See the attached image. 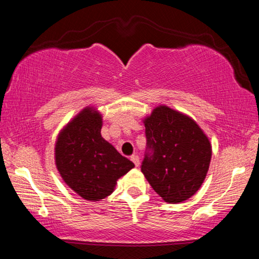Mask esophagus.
<instances>
[{"label": "esophagus", "mask_w": 259, "mask_h": 259, "mask_svg": "<svg viewBox=\"0 0 259 259\" xmlns=\"http://www.w3.org/2000/svg\"><path fill=\"white\" fill-rule=\"evenodd\" d=\"M130 160L134 162L136 166H139V156L138 155H131Z\"/></svg>", "instance_id": "obj_1"}]
</instances>
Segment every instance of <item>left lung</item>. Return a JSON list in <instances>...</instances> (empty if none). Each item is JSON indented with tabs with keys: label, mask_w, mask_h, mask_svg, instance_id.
<instances>
[{
	"label": "left lung",
	"mask_w": 259,
	"mask_h": 259,
	"mask_svg": "<svg viewBox=\"0 0 259 259\" xmlns=\"http://www.w3.org/2000/svg\"><path fill=\"white\" fill-rule=\"evenodd\" d=\"M147 139L142 172L165 202L179 203L194 195L207 176L211 144L198 123L165 105L143 120Z\"/></svg>",
	"instance_id": "obj_1"
}]
</instances>
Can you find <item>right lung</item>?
Segmentation results:
<instances>
[{"label":"right lung","instance_id":"obj_1","mask_svg":"<svg viewBox=\"0 0 259 259\" xmlns=\"http://www.w3.org/2000/svg\"><path fill=\"white\" fill-rule=\"evenodd\" d=\"M102 114L84 107L60 130L55 146L56 166L63 181L88 201L112 194L117 179L135 166L102 137Z\"/></svg>","mask_w":259,"mask_h":259}]
</instances>
